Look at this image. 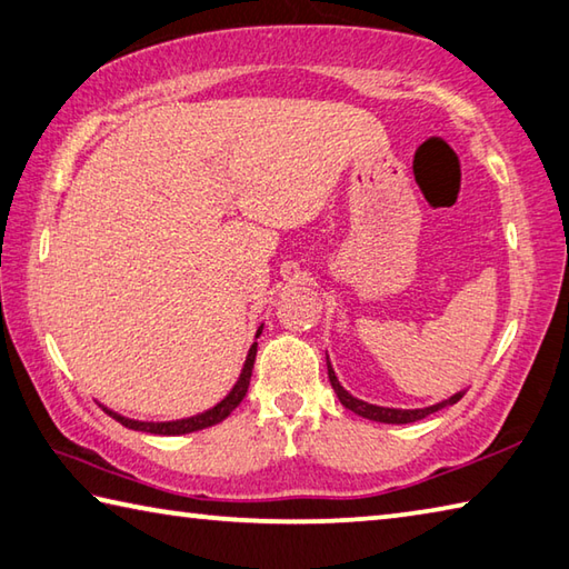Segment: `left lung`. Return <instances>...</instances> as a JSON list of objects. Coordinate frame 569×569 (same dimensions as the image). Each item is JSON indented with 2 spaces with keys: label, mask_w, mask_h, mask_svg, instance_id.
I'll list each match as a JSON object with an SVG mask.
<instances>
[{
  "label": "left lung",
  "mask_w": 569,
  "mask_h": 569,
  "mask_svg": "<svg viewBox=\"0 0 569 569\" xmlns=\"http://www.w3.org/2000/svg\"><path fill=\"white\" fill-rule=\"evenodd\" d=\"M328 378H330V386H333L338 400L343 402V406L348 410H353L356 416L360 418H368V420H376V422H388V426H406V422H416V420H422L432 416V412H438L440 408L446 406H456V402L465 396V390L456 392V396L442 400V402H436V406H428V408H416V410H402V408H383V406H373V402H366V400H358L350 396V392L338 383V378L333 373V368H330L328 363Z\"/></svg>",
  "instance_id": "1"
}]
</instances>
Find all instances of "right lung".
I'll use <instances>...</instances> for the list:
<instances>
[{
	"instance_id": "right-lung-1",
	"label": "right lung",
	"mask_w": 569,
	"mask_h": 569,
	"mask_svg": "<svg viewBox=\"0 0 569 569\" xmlns=\"http://www.w3.org/2000/svg\"><path fill=\"white\" fill-rule=\"evenodd\" d=\"M263 326L258 328L256 338L261 336ZM256 350H258V343L251 346L249 356H246V363H243V370L239 380H236V386L231 388L229 396H226L221 402H216V406L211 410L201 412V416H193V418H183V420H169V422H141V420H131V418H123L119 416V412H113L109 408H104L109 416L121 422L123 428H131V430H141V432H151V436H186V432H196V430H203V428H211L216 426V422H221L231 416V412L239 408V402L243 400L246 392H249V383H251V373H253V360H256Z\"/></svg>"
}]
</instances>
